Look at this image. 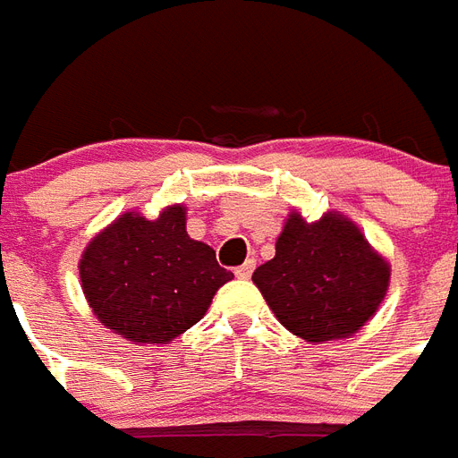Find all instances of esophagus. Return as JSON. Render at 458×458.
<instances>
[{"label":"esophagus","instance_id":"esophagus-1","mask_svg":"<svg viewBox=\"0 0 458 458\" xmlns=\"http://www.w3.org/2000/svg\"><path fill=\"white\" fill-rule=\"evenodd\" d=\"M254 268H257V261H254V259H247V261H244L242 266H237L235 276L240 280H247V278H251V273H254Z\"/></svg>","mask_w":458,"mask_h":458}]
</instances>
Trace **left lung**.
<instances>
[{
    "instance_id": "1",
    "label": "left lung",
    "mask_w": 458,
    "mask_h": 458,
    "mask_svg": "<svg viewBox=\"0 0 458 458\" xmlns=\"http://www.w3.org/2000/svg\"><path fill=\"white\" fill-rule=\"evenodd\" d=\"M251 280L290 333L327 342L349 337L376 313L390 285V266L340 214L316 223L293 214L276 257Z\"/></svg>"
}]
</instances>
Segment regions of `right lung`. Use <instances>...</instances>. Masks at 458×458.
I'll return each mask as SVG.
<instances>
[{"label":"right lung","mask_w":458,"mask_h":458,"mask_svg":"<svg viewBox=\"0 0 458 458\" xmlns=\"http://www.w3.org/2000/svg\"><path fill=\"white\" fill-rule=\"evenodd\" d=\"M81 280L104 326L132 342L165 344L207 313L233 273L187 235L185 208L168 207L157 221L128 211L111 223L82 254Z\"/></svg>","instance_id":"add662e5"}]
</instances>
